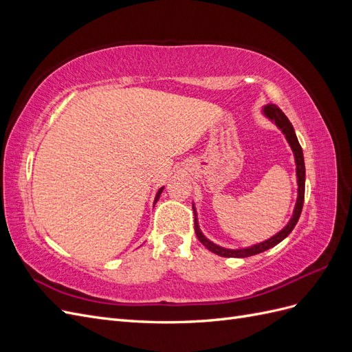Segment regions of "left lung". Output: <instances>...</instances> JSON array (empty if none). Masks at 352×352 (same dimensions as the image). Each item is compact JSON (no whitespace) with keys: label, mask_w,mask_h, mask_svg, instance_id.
<instances>
[{"label":"left lung","mask_w":352,"mask_h":352,"mask_svg":"<svg viewBox=\"0 0 352 352\" xmlns=\"http://www.w3.org/2000/svg\"><path fill=\"white\" fill-rule=\"evenodd\" d=\"M261 114L265 117V119L270 120L272 123L276 124V127L285 135V140L286 142L289 144L291 150L294 153V160H295V173H296V201H295V207L292 211V216L289 219V221L286 223V225L278 232L274 233V235L269 239H265L263 242L258 243H254L250 245V247H245V248H225V247H220V245L214 243L212 241H210L204 233H202L201 228H199V221H198V212H197V207L192 202V208H194V214H195V233H197V238L199 239V242L204 245V247L214 252L220 257H235V258H245V257H251V255L255 254H260L263 251H267L270 248H273L274 245L280 243L289 233L292 232V229L295 228V225L298 223V219L301 216V211H302V206H304V194H305V164H304V154H302V148L298 142V138L295 135L294 131V126L292 123L287 120V117L285 116V113L276 107L274 104H267L261 107Z\"/></svg>","instance_id":"left-lung-1"}]
</instances>
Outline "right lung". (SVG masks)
Segmentation results:
<instances>
[{
	"label": "right lung",
	"mask_w": 352,
	"mask_h": 352,
	"mask_svg": "<svg viewBox=\"0 0 352 352\" xmlns=\"http://www.w3.org/2000/svg\"><path fill=\"white\" fill-rule=\"evenodd\" d=\"M163 189H164V186H162V188H160L158 190H157V194H155V198H154V204H155V202L160 199V195H162V192H163Z\"/></svg>",
	"instance_id": "obj_1"
}]
</instances>
